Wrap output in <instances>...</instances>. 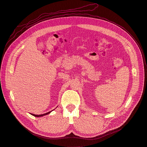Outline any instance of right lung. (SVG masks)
<instances>
[{
    "mask_svg": "<svg viewBox=\"0 0 147 147\" xmlns=\"http://www.w3.org/2000/svg\"><path fill=\"white\" fill-rule=\"evenodd\" d=\"M55 110V109H54ZM53 111V110H52ZM52 111H50V112H48V113H44V114H42V115H35V114H33V113H30L31 115H33V116H34V117H43V116H45V115H48V114H49V113H50Z\"/></svg>",
    "mask_w": 147,
    "mask_h": 147,
    "instance_id": "add662e5",
    "label": "right lung"
}]
</instances>
